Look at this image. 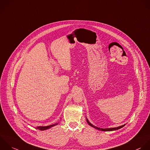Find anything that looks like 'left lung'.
I'll return each instance as SVG.
<instances>
[{"label": "left lung", "mask_w": 150, "mask_h": 150, "mask_svg": "<svg viewBox=\"0 0 150 150\" xmlns=\"http://www.w3.org/2000/svg\"><path fill=\"white\" fill-rule=\"evenodd\" d=\"M86 121H87V122H88V123L89 124V126H92V127H94V128H95V129H98V130H101V131H105V132H110V131H114V130H118V129H121V128H122L123 127H124L125 126V125H123V126H119V127H115V128H109V129H100V128H99V127H95V126H94L93 125H92L88 120V119H86Z\"/></svg>", "instance_id": "obj_1"}]
</instances>
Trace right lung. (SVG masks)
<instances>
[{
  "mask_svg": "<svg viewBox=\"0 0 150 150\" xmlns=\"http://www.w3.org/2000/svg\"><path fill=\"white\" fill-rule=\"evenodd\" d=\"M58 125V123H56V124H55V125H54L48 126H44V127H37V129H39V130H45L48 129H50V128H51V127H53V126H55V125Z\"/></svg>",
  "mask_w": 150,
  "mask_h": 150,
  "instance_id": "right-lung-1",
  "label": "right lung"
}]
</instances>
